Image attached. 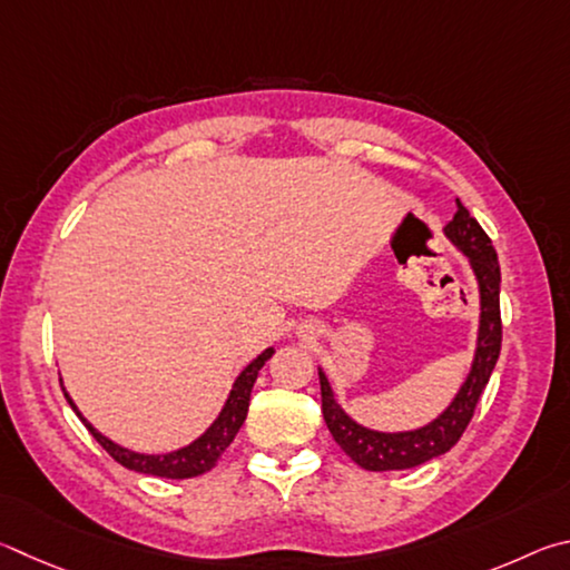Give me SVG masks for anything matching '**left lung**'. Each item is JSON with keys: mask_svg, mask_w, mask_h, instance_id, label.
<instances>
[{"mask_svg": "<svg viewBox=\"0 0 570 570\" xmlns=\"http://www.w3.org/2000/svg\"><path fill=\"white\" fill-rule=\"evenodd\" d=\"M458 213L451 223L443 227L445 237L461 249L473 267L478 279V293H481V323H478V341L471 373H468L461 391L455 393L451 405L423 428L403 433H381L355 423L341 403L323 371L321 375V395H323V417L327 431L333 433L335 443L365 468V471H405V468L423 465L433 458L443 455L461 441L463 431L471 423L475 405L488 385L493 367L501 355L503 325H501V265L493 249L491 237L483 233L478 219L455 199Z\"/></svg>", "mask_w": 570, "mask_h": 570, "instance_id": "obj_1", "label": "left lung"}]
</instances>
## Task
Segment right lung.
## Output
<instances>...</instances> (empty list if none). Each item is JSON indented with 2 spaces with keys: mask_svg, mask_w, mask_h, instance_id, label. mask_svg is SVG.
Returning a JSON list of instances; mask_svg holds the SVG:
<instances>
[{
  "mask_svg": "<svg viewBox=\"0 0 570 570\" xmlns=\"http://www.w3.org/2000/svg\"><path fill=\"white\" fill-rule=\"evenodd\" d=\"M275 347H267V351L259 353L253 363H249L243 373L237 375V381L233 383V391H229L227 401L223 405V411L215 417V423L207 428V431L185 448H177L173 453H163V455H147V453H135L129 448L117 445L115 441H109L97 428L87 421V417L77 411V405L72 397H65L67 403L72 405V411L79 415V421L87 425V431L95 435V441L105 448V451L115 458L119 465L129 468L135 473H145V475H157V478H175V481H183V478H195L203 475L207 471H213L215 463L219 461V455L225 453V448L235 441V435L239 428H243L245 417H247V407H249V393H253V385L257 381L259 367H263L269 357H273ZM62 383V381H59Z\"/></svg>",
  "mask_w": 570,
  "mask_h": 570,
  "instance_id": "add662e5",
  "label": "right lung"
}]
</instances>
